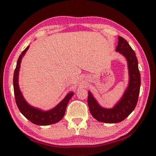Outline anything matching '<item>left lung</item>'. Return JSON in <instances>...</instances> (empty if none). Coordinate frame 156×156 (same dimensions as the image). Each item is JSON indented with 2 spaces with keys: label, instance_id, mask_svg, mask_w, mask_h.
Instances as JSON below:
<instances>
[{
  "label": "left lung",
  "instance_id": "1",
  "mask_svg": "<svg viewBox=\"0 0 156 156\" xmlns=\"http://www.w3.org/2000/svg\"><path fill=\"white\" fill-rule=\"evenodd\" d=\"M118 40L116 51L126 58L129 77L128 86L122 97L112 108H105L101 107L88 91L87 103L91 115L98 121L105 123H117L125 119L136 107L140 93L141 78L136 54L123 37L119 36Z\"/></svg>",
  "mask_w": 156,
  "mask_h": 156
}]
</instances>
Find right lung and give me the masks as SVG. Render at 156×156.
<instances>
[{
  "label": "right lung",
  "instance_id": "obj_1",
  "mask_svg": "<svg viewBox=\"0 0 156 156\" xmlns=\"http://www.w3.org/2000/svg\"><path fill=\"white\" fill-rule=\"evenodd\" d=\"M29 46H28L19 56L17 61L16 67L14 72L13 86L16 103L21 113L32 123L40 126H47L56 123L63 119L65 113L66 106H67L68 103L73 96L74 93L71 91L68 93L64 99L59 103L55 108L48 111L41 110V109L35 108L28 104L23 98V94L20 90L18 85V75L22 57L26 53Z\"/></svg>",
  "mask_w": 156,
  "mask_h": 156
}]
</instances>
